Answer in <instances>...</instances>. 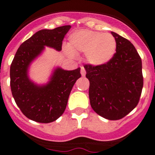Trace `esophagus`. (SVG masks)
I'll return each mask as SVG.
<instances>
[{"instance_id": "esophagus-1", "label": "esophagus", "mask_w": 155, "mask_h": 155, "mask_svg": "<svg viewBox=\"0 0 155 155\" xmlns=\"http://www.w3.org/2000/svg\"><path fill=\"white\" fill-rule=\"evenodd\" d=\"M81 74L82 76H84L86 74V71L83 67H81Z\"/></svg>"}]
</instances>
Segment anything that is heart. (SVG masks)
<instances>
[{
    "mask_svg": "<svg viewBox=\"0 0 155 155\" xmlns=\"http://www.w3.org/2000/svg\"><path fill=\"white\" fill-rule=\"evenodd\" d=\"M67 53H85L87 61L93 65H102L110 61L116 50V41L110 33L91 30H80L71 34Z\"/></svg>",
    "mask_w": 155,
    "mask_h": 155,
    "instance_id": "obj_1",
    "label": "heart"
}]
</instances>
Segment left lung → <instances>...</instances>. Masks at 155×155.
Masks as SVG:
<instances>
[{
  "label": "left lung",
  "instance_id": "1",
  "mask_svg": "<svg viewBox=\"0 0 155 155\" xmlns=\"http://www.w3.org/2000/svg\"><path fill=\"white\" fill-rule=\"evenodd\" d=\"M116 41V53L102 65L84 64L90 82L93 110L109 120H118L137 105L143 85L142 61L128 39L111 32Z\"/></svg>",
  "mask_w": 155,
  "mask_h": 155
}]
</instances>
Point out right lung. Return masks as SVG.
Returning <instances> with one entry per match:
<instances>
[{
	"mask_svg": "<svg viewBox=\"0 0 155 155\" xmlns=\"http://www.w3.org/2000/svg\"><path fill=\"white\" fill-rule=\"evenodd\" d=\"M71 25L54 29H42L25 41L18 49L10 68L12 95L21 113L29 120L49 124L55 121L65 111L70 93L81 78V68L64 71L57 68L48 84H34L27 76L28 65L44 49L50 46L62 50V43Z\"/></svg>",
	"mask_w": 155,
	"mask_h": 155,
	"instance_id": "1",
	"label": "right lung"
}]
</instances>
